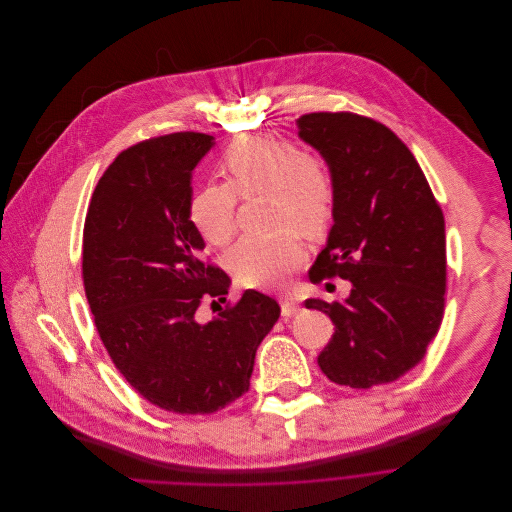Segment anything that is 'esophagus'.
Listing matches in <instances>:
<instances>
[{"instance_id":"obj_1","label":"esophagus","mask_w":512,"mask_h":512,"mask_svg":"<svg viewBox=\"0 0 512 512\" xmlns=\"http://www.w3.org/2000/svg\"><path fill=\"white\" fill-rule=\"evenodd\" d=\"M298 311H300V304L296 300H292V298H282L280 300V313H282V317H292Z\"/></svg>"}]
</instances>
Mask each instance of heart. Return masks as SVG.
<instances>
[{"mask_svg":"<svg viewBox=\"0 0 512 512\" xmlns=\"http://www.w3.org/2000/svg\"><path fill=\"white\" fill-rule=\"evenodd\" d=\"M224 183L201 185L187 208L199 238L226 246L236 234L238 199L268 195L276 228H294L319 238L333 220L335 177L329 161L298 141L256 133L234 141L220 159ZM302 250L292 234L244 238L230 254V270L246 288L274 290L286 286L298 268Z\"/></svg>","mask_w":512,"mask_h":512,"instance_id":"b5f03b06","label":"heart"}]
</instances>
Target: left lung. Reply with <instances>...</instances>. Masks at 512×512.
Here are the masks:
<instances>
[{
	"label": "left lung",
	"mask_w": 512,
	"mask_h": 512,
	"mask_svg": "<svg viewBox=\"0 0 512 512\" xmlns=\"http://www.w3.org/2000/svg\"><path fill=\"white\" fill-rule=\"evenodd\" d=\"M298 127L335 177V224L309 278L353 284L343 302L304 300L335 325L319 367L353 389L391 383L424 359L444 317L442 208L412 151L383 123L323 111L302 115Z\"/></svg>",
	"instance_id": "left-lung-1"
}]
</instances>
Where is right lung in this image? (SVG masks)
Instances as JSON below:
<instances>
[{"label": "right lung", "mask_w": 512, "mask_h": 512, "mask_svg": "<svg viewBox=\"0 0 512 512\" xmlns=\"http://www.w3.org/2000/svg\"><path fill=\"white\" fill-rule=\"evenodd\" d=\"M214 145L206 133L145 139L98 179L82 232V282L115 367L165 412L214 414L250 389L256 349L278 321L274 298L246 290L201 325L203 300L230 278L201 256L189 222L191 171Z\"/></svg>", "instance_id": "1"}]
</instances>
